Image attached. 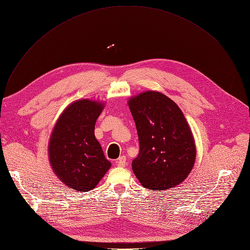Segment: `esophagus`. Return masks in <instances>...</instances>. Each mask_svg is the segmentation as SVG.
I'll return each mask as SVG.
<instances>
[{
  "instance_id": "1",
  "label": "esophagus",
  "mask_w": 250,
  "mask_h": 250,
  "mask_svg": "<svg viewBox=\"0 0 250 250\" xmlns=\"http://www.w3.org/2000/svg\"><path fill=\"white\" fill-rule=\"evenodd\" d=\"M125 162H126L125 156V155H122V156H120V157L118 158V160L116 161V165H117L118 167H123L125 166Z\"/></svg>"
}]
</instances>
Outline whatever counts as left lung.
Wrapping results in <instances>:
<instances>
[{"mask_svg": "<svg viewBox=\"0 0 250 250\" xmlns=\"http://www.w3.org/2000/svg\"><path fill=\"white\" fill-rule=\"evenodd\" d=\"M137 126L140 152L132 170L147 189L165 190L180 185L196 156L191 129L177 104L168 97L146 90L128 101Z\"/></svg>", "mask_w": 250, "mask_h": 250, "instance_id": "8db88e82", "label": "left lung"}]
</instances>
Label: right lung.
<instances>
[{"instance_id":"obj_1","label":"right lung","mask_w":250,"mask_h":250,"mask_svg":"<svg viewBox=\"0 0 250 250\" xmlns=\"http://www.w3.org/2000/svg\"><path fill=\"white\" fill-rule=\"evenodd\" d=\"M104 103L79 100L62 112L49 142V161L59 179L78 191L95 188L111 164L95 137Z\"/></svg>"}]
</instances>
